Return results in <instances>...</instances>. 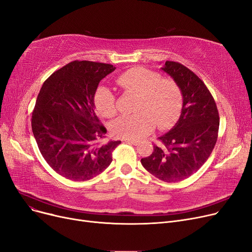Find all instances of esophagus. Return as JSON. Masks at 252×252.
Instances as JSON below:
<instances>
[{
	"label": "esophagus",
	"instance_id": "1",
	"mask_svg": "<svg viewBox=\"0 0 252 252\" xmlns=\"http://www.w3.org/2000/svg\"><path fill=\"white\" fill-rule=\"evenodd\" d=\"M125 141L127 142V143H129V144H133V145H138L139 144V141L133 140V139H126Z\"/></svg>",
	"mask_w": 252,
	"mask_h": 252
}]
</instances>
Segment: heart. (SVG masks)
Here are the masks:
<instances>
[{
	"mask_svg": "<svg viewBox=\"0 0 252 252\" xmlns=\"http://www.w3.org/2000/svg\"><path fill=\"white\" fill-rule=\"evenodd\" d=\"M115 83L125 93L137 95L135 114L122 115L111 124L114 137L140 139L155 126L166 127L178 116L182 106L179 87L170 79H161L159 74L145 68H133L117 76ZM95 108L104 117L116 113L113 94L102 87L94 97Z\"/></svg>",
	"mask_w": 252,
	"mask_h": 252,
	"instance_id": "heart-1",
	"label": "heart"
}]
</instances>
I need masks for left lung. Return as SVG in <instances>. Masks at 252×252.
<instances>
[{
	"label": "left lung",
	"instance_id": "8db88e82",
	"mask_svg": "<svg viewBox=\"0 0 252 252\" xmlns=\"http://www.w3.org/2000/svg\"><path fill=\"white\" fill-rule=\"evenodd\" d=\"M160 69L179 87L183 99L181 114L141 163L157 178L178 182L191 176L210 157L217 141L220 115L209 90L192 71L170 61Z\"/></svg>",
	"mask_w": 252,
	"mask_h": 252
}]
</instances>
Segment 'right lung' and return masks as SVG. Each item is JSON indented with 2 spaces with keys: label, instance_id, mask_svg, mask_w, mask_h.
Masks as SVG:
<instances>
[{
  "label": "right lung",
  "instance_id": "right-lung-1",
  "mask_svg": "<svg viewBox=\"0 0 252 252\" xmlns=\"http://www.w3.org/2000/svg\"><path fill=\"white\" fill-rule=\"evenodd\" d=\"M115 70L109 63L74 61L43 83L32 115L42 157L62 176L90 180L112 161L122 141H103L107 129L94 111L100 81Z\"/></svg>",
  "mask_w": 252,
  "mask_h": 252
}]
</instances>
